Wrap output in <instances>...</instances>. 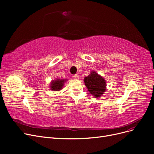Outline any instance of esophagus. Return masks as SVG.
I'll list each match as a JSON object with an SVG mask.
<instances>
[{
  "label": "esophagus",
  "instance_id": "1",
  "mask_svg": "<svg viewBox=\"0 0 154 154\" xmlns=\"http://www.w3.org/2000/svg\"><path fill=\"white\" fill-rule=\"evenodd\" d=\"M73 77L75 78V79H79V75H78V74H76V75H75L73 76Z\"/></svg>",
  "mask_w": 154,
  "mask_h": 154
}]
</instances>
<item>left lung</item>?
Segmentation results:
<instances>
[{
    "label": "left lung",
    "instance_id": "left-lung-1",
    "mask_svg": "<svg viewBox=\"0 0 154 154\" xmlns=\"http://www.w3.org/2000/svg\"><path fill=\"white\" fill-rule=\"evenodd\" d=\"M84 82L90 93L95 97H100L106 90L105 79L95 71L91 72L90 75L85 77Z\"/></svg>",
    "mask_w": 154,
    "mask_h": 154
}]
</instances>
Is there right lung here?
<instances>
[{"instance_id": "1", "label": "right lung", "mask_w": 154, "mask_h": 154, "mask_svg": "<svg viewBox=\"0 0 154 154\" xmlns=\"http://www.w3.org/2000/svg\"><path fill=\"white\" fill-rule=\"evenodd\" d=\"M64 82V79H56L55 81H53L51 85V90L55 91L61 90L63 87V85Z\"/></svg>"}]
</instances>
